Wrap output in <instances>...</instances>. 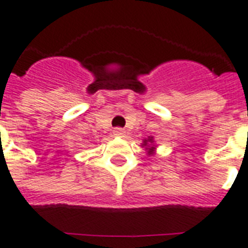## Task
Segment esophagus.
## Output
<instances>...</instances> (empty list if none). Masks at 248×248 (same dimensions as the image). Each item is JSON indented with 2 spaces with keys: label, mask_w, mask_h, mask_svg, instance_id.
Segmentation results:
<instances>
[{
  "label": "esophagus",
  "mask_w": 248,
  "mask_h": 248,
  "mask_svg": "<svg viewBox=\"0 0 248 248\" xmlns=\"http://www.w3.org/2000/svg\"><path fill=\"white\" fill-rule=\"evenodd\" d=\"M114 134L118 137H124V134H125V130L123 128H115L114 129Z\"/></svg>",
  "instance_id": "obj_1"
}]
</instances>
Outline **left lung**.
<instances>
[{
  "mask_svg": "<svg viewBox=\"0 0 248 248\" xmlns=\"http://www.w3.org/2000/svg\"><path fill=\"white\" fill-rule=\"evenodd\" d=\"M147 142H151V143H152V139H148V140H144V144H143V146H147ZM152 151H153V147H151V148H149V152H148V153H152Z\"/></svg>",
  "mask_w": 248,
  "mask_h": 248,
  "instance_id": "1",
  "label": "left lung"
}]
</instances>
